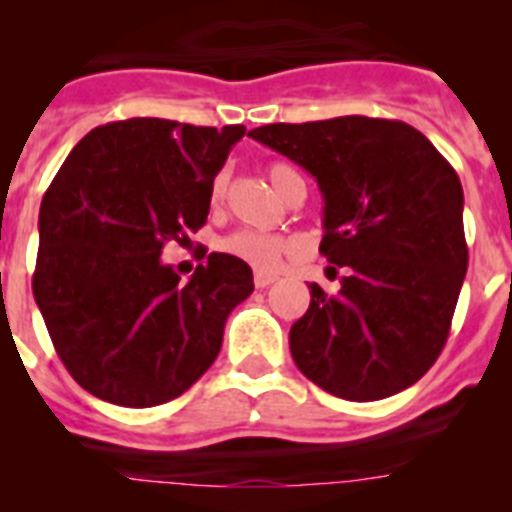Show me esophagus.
<instances>
[{"instance_id": "1", "label": "esophagus", "mask_w": 512, "mask_h": 512, "mask_svg": "<svg viewBox=\"0 0 512 512\" xmlns=\"http://www.w3.org/2000/svg\"><path fill=\"white\" fill-rule=\"evenodd\" d=\"M253 282H256V287L264 289L269 287V284L277 282V274H266V271H256V277H253Z\"/></svg>"}]
</instances>
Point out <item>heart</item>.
<instances>
[{"instance_id": "obj_1", "label": "heart", "mask_w": 512, "mask_h": 512, "mask_svg": "<svg viewBox=\"0 0 512 512\" xmlns=\"http://www.w3.org/2000/svg\"><path fill=\"white\" fill-rule=\"evenodd\" d=\"M295 174V171L289 169L287 164H269L266 166V176H269L271 187L282 192L284 182H287L289 176ZM228 184H230V176L228 171H220V174L212 179L210 184V205L212 207H220L225 202V194H228ZM220 253L225 256H233V259L243 261V264L253 266V269L259 271H274L282 259L292 251V243L282 235H271V233H261V230H233L228 233L225 238H220L217 243Z\"/></svg>"}]
</instances>
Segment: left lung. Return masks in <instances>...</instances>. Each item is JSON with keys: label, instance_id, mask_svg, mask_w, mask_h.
Instances as JSON below:
<instances>
[{"label": "left lung", "instance_id": "left-lung-1", "mask_svg": "<svg viewBox=\"0 0 512 512\" xmlns=\"http://www.w3.org/2000/svg\"><path fill=\"white\" fill-rule=\"evenodd\" d=\"M248 135L318 179L320 253L348 269L338 295L310 284V307L289 330L297 369L351 402L408 390L446 346L467 277L454 166L400 120L274 122Z\"/></svg>", "mask_w": 512, "mask_h": 512}]
</instances>
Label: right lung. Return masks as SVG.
Masks as SVG:
<instances>
[{
	"label": "right lung",
	"mask_w": 512,
	"mask_h": 512,
	"mask_svg": "<svg viewBox=\"0 0 512 512\" xmlns=\"http://www.w3.org/2000/svg\"><path fill=\"white\" fill-rule=\"evenodd\" d=\"M243 135L161 117L107 122L45 192L33 295L63 366L99 400L164 405L220 354L225 320L253 292L251 266L210 253L182 282L161 251L207 223L212 179Z\"/></svg>",
	"instance_id": "right-lung-1"
}]
</instances>
